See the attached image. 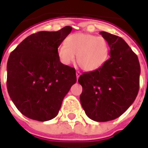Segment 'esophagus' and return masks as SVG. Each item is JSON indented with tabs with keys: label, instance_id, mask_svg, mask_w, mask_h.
Segmentation results:
<instances>
[{
	"label": "esophagus",
	"instance_id": "obj_1",
	"mask_svg": "<svg viewBox=\"0 0 148 148\" xmlns=\"http://www.w3.org/2000/svg\"><path fill=\"white\" fill-rule=\"evenodd\" d=\"M80 75H81L80 72H79V71H76V77H77V79H78V78H79Z\"/></svg>",
	"mask_w": 148,
	"mask_h": 148
}]
</instances>
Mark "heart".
<instances>
[{
    "mask_svg": "<svg viewBox=\"0 0 148 148\" xmlns=\"http://www.w3.org/2000/svg\"><path fill=\"white\" fill-rule=\"evenodd\" d=\"M57 53L63 64H71L77 55V63L84 71H94L101 67L107 60L109 46L104 37L77 32L70 35L66 43L59 45Z\"/></svg>",
    "mask_w": 148,
    "mask_h": 148,
    "instance_id": "b5f03b06",
    "label": "heart"
}]
</instances>
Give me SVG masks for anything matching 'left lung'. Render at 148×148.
I'll return each instance as SVG.
<instances>
[{"instance_id":"8db88e82","label":"left lung","mask_w":148,"mask_h":148,"mask_svg":"<svg viewBox=\"0 0 148 148\" xmlns=\"http://www.w3.org/2000/svg\"><path fill=\"white\" fill-rule=\"evenodd\" d=\"M108 41L110 58L98 70L78 78L82 86L80 101L93 121H112L134 102L140 88V66L137 55L121 37L101 32Z\"/></svg>"}]
</instances>
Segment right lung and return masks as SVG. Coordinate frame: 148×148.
Instances as JSON below:
<instances>
[{"label":"right lung","mask_w":148,"mask_h":148,"mask_svg":"<svg viewBox=\"0 0 148 148\" xmlns=\"http://www.w3.org/2000/svg\"><path fill=\"white\" fill-rule=\"evenodd\" d=\"M72 31L39 32L24 39L9 55L7 89L21 113L38 121L55 118L77 78L75 69L62 63L57 50Z\"/></svg>","instance_id":"obj_1"}]
</instances>
